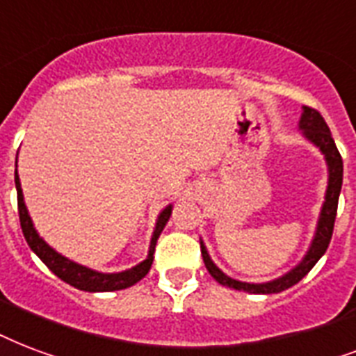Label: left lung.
I'll return each mask as SVG.
<instances>
[{
	"instance_id": "8db88e82",
	"label": "left lung",
	"mask_w": 356,
	"mask_h": 356,
	"mask_svg": "<svg viewBox=\"0 0 356 356\" xmlns=\"http://www.w3.org/2000/svg\"><path fill=\"white\" fill-rule=\"evenodd\" d=\"M298 130H300V134H302L305 140H308L312 145H316L321 151V154L325 156V162H327V170H329V181H327V190H325V202H323L321 213H319V218H317L316 233H314V238H312L310 248L306 250L305 257L298 261V265H295L291 270H287L286 275L278 276L275 280L252 284V282L235 280V278L227 276L224 270L216 267L213 259H211V256H209L207 246L200 238L203 263L207 267L209 275L213 276L214 280L218 282L220 286L232 287V289H237V291L254 293V295L280 293L302 280L312 268H314V265L321 259V256L327 252V248H329L330 238H332V229H334L341 181H343V162H341L338 147H336L334 140H332L329 124L325 123V119L321 118V113L317 112V110L308 108V106H302V113H300V121H298Z\"/></svg>"
}]
</instances>
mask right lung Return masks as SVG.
<instances>
[{"label":"right lung","instance_id":"obj_1","mask_svg":"<svg viewBox=\"0 0 356 356\" xmlns=\"http://www.w3.org/2000/svg\"><path fill=\"white\" fill-rule=\"evenodd\" d=\"M15 184L16 194H18V214H20V226L22 232H24V237H26L29 248L40 257V261L44 263L46 267L50 268L51 273L58 276V278H61V280L70 284L76 289H81V291L100 293L127 289V287L138 284L143 276L147 275L154 259V246H156L160 233H162L164 226L170 220V216H172L173 205H168L166 209L160 211L159 218H156V226H154L153 237H151V243H149L147 257L142 263H138V265H134L132 268H127V270H121V273H99V270H93V268L86 267V265L72 261L69 257L61 256L59 252L54 250L50 244L46 243L44 238L40 237L39 232L35 229L31 216L27 213L24 194H22L18 170H15Z\"/></svg>","mask_w":356,"mask_h":356}]
</instances>
